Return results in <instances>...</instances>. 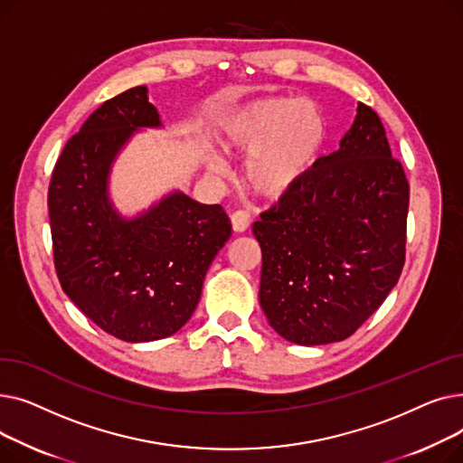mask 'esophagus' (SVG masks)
<instances>
[{"instance_id": "esophagus-1", "label": "esophagus", "mask_w": 463, "mask_h": 463, "mask_svg": "<svg viewBox=\"0 0 463 463\" xmlns=\"http://www.w3.org/2000/svg\"><path fill=\"white\" fill-rule=\"evenodd\" d=\"M231 223H232V231H234V232H246V231L250 229L251 217H250V213L238 210V212H234V213L231 215Z\"/></svg>"}]
</instances>
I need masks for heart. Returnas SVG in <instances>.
<instances>
[{"label": "heart", "instance_id": "b5f03b06", "mask_svg": "<svg viewBox=\"0 0 463 463\" xmlns=\"http://www.w3.org/2000/svg\"><path fill=\"white\" fill-rule=\"evenodd\" d=\"M325 119L313 103L293 97H260L227 114L222 124L223 146L236 156H250L248 187L264 199H281L315 166L325 144ZM208 168L225 175V163L210 156Z\"/></svg>", "mask_w": 463, "mask_h": 463}]
</instances>
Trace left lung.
Segmentation results:
<instances>
[{
    "instance_id": "left-lung-1",
    "label": "left lung",
    "mask_w": 463,
    "mask_h": 463,
    "mask_svg": "<svg viewBox=\"0 0 463 463\" xmlns=\"http://www.w3.org/2000/svg\"><path fill=\"white\" fill-rule=\"evenodd\" d=\"M407 208L409 184L381 118L358 103L339 148L253 223L270 326L307 347L354 334L400 279Z\"/></svg>"
}]
</instances>
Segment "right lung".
I'll list each match as a JSON object with an SVG mask.
<instances>
[{
    "mask_svg": "<svg viewBox=\"0 0 463 463\" xmlns=\"http://www.w3.org/2000/svg\"><path fill=\"white\" fill-rule=\"evenodd\" d=\"M148 88L105 101L71 137L48 187L56 274L90 321L129 344L176 334L197 307L213 257L231 238L219 204L170 191L133 217L110 199L112 165L140 129H159Z\"/></svg>",
    "mask_w": 463,
    "mask_h": 463,
    "instance_id": "obj_1",
    "label": "right lung"
}]
</instances>
